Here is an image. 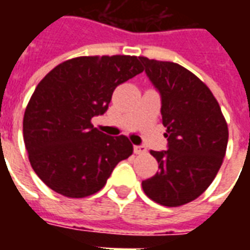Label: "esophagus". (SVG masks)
Instances as JSON below:
<instances>
[{
    "instance_id": "esophagus-1",
    "label": "esophagus",
    "mask_w": 250,
    "mask_h": 250,
    "mask_svg": "<svg viewBox=\"0 0 250 250\" xmlns=\"http://www.w3.org/2000/svg\"><path fill=\"white\" fill-rule=\"evenodd\" d=\"M134 152L138 155H143V154H146L147 150L143 146H134Z\"/></svg>"
}]
</instances>
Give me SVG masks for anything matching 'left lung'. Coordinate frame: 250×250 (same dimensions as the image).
Masks as SVG:
<instances>
[{"label": "left lung", "instance_id": "left-lung-1", "mask_svg": "<svg viewBox=\"0 0 250 250\" xmlns=\"http://www.w3.org/2000/svg\"><path fill=\"white\" fill-rule=\"evenodd\" d=\"M147 76L162 98V123L168 150L150 151L159 171L142 182L157 204L177 208L198 198L220 170L228 123L208 85L177 62L141 57Z\"/></svg>", "mask_w": 250, "mask_h": 250}]
</instances>
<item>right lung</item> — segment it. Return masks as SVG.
Instances as JSON below:
<instances>
[{
	"label": "right lung",
	"instance_id": "right-lung-1",
	"mask_svg": "<svg viewBox=\"0 0 250 250\" xmlns=\"http://www.w3.org/2000/svg\"><path fill=\"white\" fill-rule=\"evenodd\" d=\"M141 72V57L80 56L39 83L22 132L30 165L48 188L68 198L92 195L132 154L127 136H107L91 119L107 111L115 88Z\"/></svg>",
	"mask_w": 250,
	"mask_h": 250
}]
</instances>
